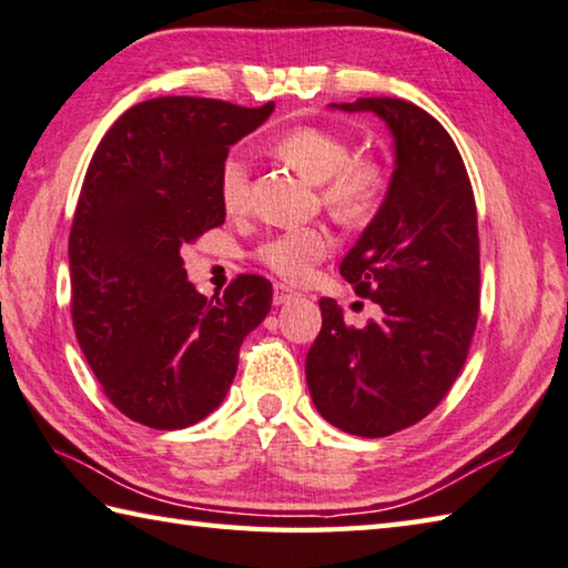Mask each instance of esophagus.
<instances>
[{
	"mask_svg": "<svg viewBox=\"0 0 568 568\" xmlns=\"http://www.w3.org/2000/svg\"><path fill=\"white\" fill-rule=\"evenodd\" d=\"M292 298H296V292H292V288L284 286V284H276L274 286V304L282 306V304H288Z\"/></svg>",
	"mask_w": 568,
	"mask_h": 568,
	"instance_id": "34e87169",
	"label": "esophagus"
}]
</instances>
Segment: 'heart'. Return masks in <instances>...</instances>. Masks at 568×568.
Segmentation results:
<instances>
[{"label":"heart","mask_w":568,"mask_h":568,"mask_svg":"<svg viewBox=\"0 0 568 568\" xmlns=\"http://www.w3.org/2000/svg\"><path fill=\"white\" fill-rule=\"evenodd\" d=\"M274 153L298 175L321 185V202L331 215L348 227H363L388 192V168L373 155H351V143L328 128L304 125L284 133ZM220 202L227 215H240L250 200V163L242 153L222 160L217 178ZM334 250V234L324 224H304L272 234L256 247V262L284 282L302 284L312 280L316 266Z\"/></svg>","instance_id":"1"}]
</instances>
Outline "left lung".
<instances>
[{"mask_svg": "<svg viewBox=\"0 0 568 568\" xmlns=\"http://www.w3.org/2000/svg\"><path fill=\"white\" fill-rule=\"evenodd\" d=\"M393 133L395 170L378 215L341 274L378 304L363 328L321 298V334L306 356L316 410L338 430L385 437L435 410L473 344L479 312L477 207L450 133L403 99H358Z\"/></svg>", "mask_w": 568, "mask_h": 568, "instance_id": "left-lung-1", "label": "left lung"}]
</instances>
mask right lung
<instances>
[{
    "mask_svg": "<svg viewBox=\"0 0 568 568\" xmlns=\"http://www.w3.org/2000/svg\"><path fill=\"white\" fill-rule=\"evenodd\" d=\"M274 103L163 95L128 109L85 170L69 234L71 316L103 393L131 420L180 430L224 400L272 284L240 274L222 296L187 282L180 247L224 222L230 145Z\"/></svg>",
    "mask_w": 568,
    "mask_h": 568,
    "instance_id": "add662e5",
    "label": "right lung"
}]
</instances>
